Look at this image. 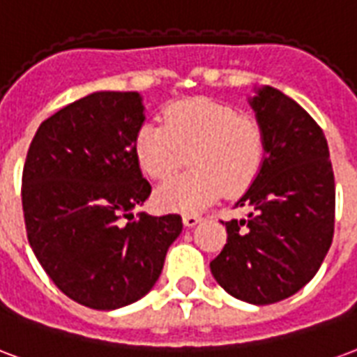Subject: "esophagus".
<instances>
[{"mask_svg":"<svg viewBox=\"0 0 357 357\" xmlns=\"http://www.w3.org/2000/svg\"><path fill=\"white\" fill-rule=\"evenodd\" d=\"M200 221H202V218L197 215V213H185V215H183V223H185V227L199 225Z\"/></svg>","mask_w":357,"mask_h":357,"instance_id":"1","label":"esophagus"}]
</instances>
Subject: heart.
Returning <instances> with one entry per match:
<instances>
[{"label": "heart", "instance_id": "obj_1", "mask_svg": "<svg viewBox=\"0 0 357 357\" xmlns=\"http://www.w3.org/2000/svg\"><path fill=\"white\" fill-rule=\"evenodd\" d=\"M139 168L166 179L187 162L191 170L166 181L155 192L162 210L199 212L223 195L238 197L259 176L265 136L259 123L206 98L172 104L162 126L147 123L134 138Z\"/></svg>", "mask_w": 357, "mask_h": 357}]
</instances>
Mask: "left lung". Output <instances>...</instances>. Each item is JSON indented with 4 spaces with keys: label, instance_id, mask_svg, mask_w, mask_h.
Wrapping results in <instances>:
<instances>
[{
    "label": "left lung",
    "instance_id": "obj_1",
    "mask_svg": "<svg viewBox=\"0 0 357 357\" xmlns=\"http://www.w3.org/2000/svg\"><path fill=\"white\" fill-rule=\"evenodd\" d=\"M265 136L259 176L227 221V244L210 263L229 295L273 305L305 287L326 259L335 231V178L324 130L273 86L250 98ZM223 223V221H221Z\"/></svg>",
    "mask_w": 357,
    "mask_h": 357
}]
</instances>
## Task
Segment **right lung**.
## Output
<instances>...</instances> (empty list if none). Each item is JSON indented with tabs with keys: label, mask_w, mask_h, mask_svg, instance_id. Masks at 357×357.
I'll use <instances>...</instances> for the list:
<instances>
[{
	"label": "right lung",
	"mask_w": 357,
	"mask_h": 357,
	"mask_svg": "<svg viewBox=\"0 0 357 357\" xmlns=\"http://www.w3.org/2000/svg\"><path fill=\"white\" fill-rule=\"evenodd\" d=\"M144 119L138 92H92L41 123L24 162L31 250L60 291L94 310L151 291L183 229L178 213L131 221L151 195L134 153Z\"/></svg>",
	"instance_id": "right-lung-1"
}]
</instances>
